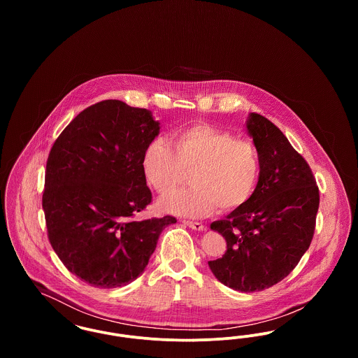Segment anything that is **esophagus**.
Returning a JSON list of instances; mask_svg holds the SVG:
<instances>
[{
    "mask_svg": "<svg viewBox=\"0 0 358 358\" xmlns=\"http://www.w3.org/2000/svg\"><path fill=\"white\" fill-rule=\"evenodd\" d=\"M182 224H185L189 228H192V229H194V231H205V229H206V227H205L204 224H201V222L182 220Z\"/></svg>",
    "mask_w": 358,
    "mask_h": 358,
    "instance_id": "34e87169",
    "label": "esophagus"
}]
</instances>
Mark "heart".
<instances>
[{
	"instance_id": "obj_1",
	"label": "heart",
	"mask_w": 358,
	"mask_h": 358,
	"mask_svg": "<svg viewBox=\"0 0 358 358\" xmlns=\"http://www.w3.org/2000/svg\"><path fill=\"white\" fill-rule=\"evenodd\" d=\"M171 143L173 150L162 138L146 145L142 169L148 182L157 193L168 194L192 173L193 185L162 199V210L203 217L217 206L224 212L235 210L255 193L262 158L252 141L213 124L194 123L174 131Z\"/></svg>"
}]
</instances>
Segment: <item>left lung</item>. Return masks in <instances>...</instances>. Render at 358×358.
<instances>
[{
	"mask_svg": "<svg viewBox=\"0 0 358 358\" xmlns=\"http://www.w3.org/2000/svg\"><path fill=\"white\" fill-rule=\"evenodd\" d=\"M247 129L262 158L260 180L247 204L210 224L227 252L208 264L222 285L254 292L285 279L308 250L320 189L306 159L271 120L252 113Z\"/></svg>",
	"mask_w": 358,
	"mask_h": 358,
	"instance_id": "1",
	"label": "left lung"
}]
</instances>
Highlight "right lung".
Instances as JSON below:
<instances>
[{"mask_svg": "<svg viewBox=\"0 0 358 358\" xmlns=\"http://www.w3.org/2000/svg\"><path fill=\"white\" fill-rule=\"evenodd\" d=\"M158 133L146 108L107 99L76 115L52 146L43 193L48 238L69 273L94 287L133 282L177 222L136 219L153 199L142 155Z\"/></svg>", "mask_w": 358, "mask_h": 358, "instance_id": "obj_1", "label": "right lung"}]
</instances>
